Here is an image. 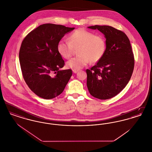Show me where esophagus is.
<instances>
[{"mask_svg":"<svg viewBox=\"0 0 152 152\" xmlns=\"http://www.w3.org/2000/svg\"><path fill=\"white\" fill-rule=\"evenodd\" d=\"M79 71V69H72L73 72L75 73H76L77 72Z\"/></svg>","mask_w":152,"mask_h":152,"instance_id":"obj_1","label":"esophagus"}]
</instances>
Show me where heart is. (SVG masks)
Instances as JSON below:
<instances>
[{
  "mask_svg": "<svg viewBox=\"0 0 152 152\" xmlns=\"http://www.w3.org/2000/svg\"><path fill=\"white\" fill-rule=\"evenodd\" d=\"M77 48L79 55L66 63L67 67L73 69H80L91 62L100 61L106 51V42L101 35L79 28L69 35L68 41L61 40L57 45L58 53L66 59L72 56L74 48Z\"/></svg>",
  "mask_w": 152,
  "mask_h": 152,
  "instance_id": "obj_1",
  "label": "heart"
}]
</instances>
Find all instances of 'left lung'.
Returning <instances> with one entry per match:
<instances>
[{
  "label": "left lung",
  "mask_w": 152,
  "mask_h": 152,
  "mask_svg": "<svg viewBox=\"0 0 152 152\" xmlns=\"http://www.w3.org/2000/svg\"><path fill=\"white\" fill-rule=\"evenodd\" d=\"M97 29L106 38V51L100 61L87 69V85L92 96L111 99L126 87L133 72L134 58L130 41L120 30L108 26L88 27Z\"/></svg>",
  "instance_id": "left-lung-1"
}]
</instances>
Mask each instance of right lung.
<instances>
[{"instance_id": "obj_1", "label": "right lung", "mask_w": 152, "mask_h": 152, "mask_svg": "<svg viewBox=\"0 0 152 152\" xmlns=\"http://www.w3.org/2000/svg\"><path fill=\"white\" fill-rule=\"evenodd\" d=\"M75 28L43 24L24 37L19 51L22 75L29 89L39 97L51 99L61 94L70 79L71 69L57 50L58 42Z\"/></svg>"}]
</instances>
